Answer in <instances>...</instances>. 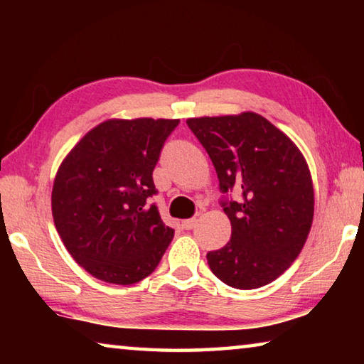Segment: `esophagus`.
Returning a JSON list of instances; mask_svg holds the SVG:
<instances>
[{
	"instance_id": "obj_1",
	"label": "esophagus",
	"mask_w": 364,
	"mask_h": 364,
	"mask_svg": "<svg viewBox=\"0 0 364 364\" xmlns=\"http://www.w3.org/2000/svg\"><path fill=\"white\" fill-rule=\"evenodd\" d=\"M197 223V218H189V220H184L183 221V228L184 230H193Z\"/></svg>"
}]
</instances>
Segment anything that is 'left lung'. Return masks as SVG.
I'll list each match as a JSON object with an SVG mask.
<instances>
[{
    "instance_id": "left-lung-1",
    "label": "left lung",
    "mask_w": 364,
    "mask_h": 364,
    "mask_svg": "<svg viewBox=\"0 0 364 364\" xmlns=\"http://www.w3.org/2000/svg\"><path fill=\"white\" fill-rule=\"evenodd\" d=\"M186 123L212 159L221 193L242 194L239 202H223L231 239L208 252V267L234 289L269 284L299 257L313 223L315 193L304 154L255 112Z\"/></svg>"
}]
</instances>
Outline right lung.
Wrapping results in <instances>:
<instances>
[{"label": "right lung", "instance_id": "right-lung-1", "mask_svg": "<svg viewBox=\"0 0 364 364\" xmlns=\"http://www.w3.org/2000/svg\"><path fill=\"white\" fill-rule=\"evenodd\" d=\"M178 119H109L90 130L59 165L53 218L73 260L109 284L149 276L175 231L147 204L152 171Z\"/></svg>", "mask_w": 364, "mask_h": 364}]
</instances>
